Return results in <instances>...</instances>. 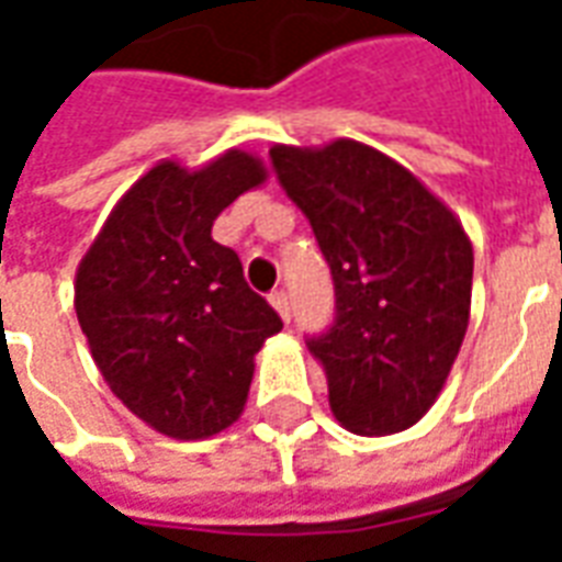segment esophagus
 <instances>
[{
	"mask_svg": "<svg viewBox=\"0 0 562 562\" xmlns=\"http://www.w3.org/2000/svg\"><path fill=\"white\" fill-rule=\"evenodd\" d=\"M270 306H273V310L280 313L282 322H289V318H292V306H289V294L282 292V289H280V292L270 294Z\"/></svg>",
	"mask_w": 562,
	"mask_h": 562,
	"instance_id": "obj_1",
	"label": "esophagus"
}]
</instances>
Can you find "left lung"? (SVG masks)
<instances>
[{"instance_id": "obj_1", "label": "left lung", "mask_w": 562, "mask_h": 562, "mask_svg": "<svg viewBox=\"0 0 562 562\" xmlns=\"http://www.w3.org/2000/svg\"><path fill=\"white\" fill-rule=\"evenodd\" d=\"M270 161L334 277V325L306 342L330 413L352 434H401L436 403L470 325V237L409 168L361 140L273 144Z\"/></svg>"}]
</instances>
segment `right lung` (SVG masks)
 I'll return each mask as SVG.
<instances>
[{
	"label": "right lung",
	"mask_w": 562,
	"mask_h": 562,
	"mask_svg": "<svg viewBox=\"0 0 562 562\" xmlns=\"http://www.w3.org/2000/svg\"><path fill=\"white\" fill-rule=\"evenodd\" d=\"M268 180L225 149L201 168L165 159L116 201L80 258L75 310L95 367L126 409L171 439H207L246 406L256 355L282 322L244 280L213 222Z\"/></svg>",
	"instance_id": "1"
}]
</instances>
